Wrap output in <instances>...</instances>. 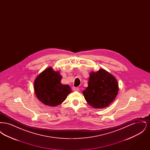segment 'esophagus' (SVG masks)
Returning <instances> with one entry per match:
<instances>
[{
  "label": "esophagus",
  "mask_w": 150,
  "mask_h": 150,
  "mask_svg": "<svg viewBox=\"0 0 150 150\" xmlns=\"http://www.w3.org/2000/svg\"><path fill=\"white\" fill-rule=\"evenodd\" d=\"M72 90L74 91H79V88L78 87H75V86H73L72 87Z\"/></svg>",
  "instance_id": "34e87169"
}]
</instances>
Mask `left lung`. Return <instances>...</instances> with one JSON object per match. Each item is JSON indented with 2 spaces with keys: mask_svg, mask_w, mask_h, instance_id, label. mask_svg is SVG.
Returning a JSON list of instances; mask_svg holds the SVG:
<instances>
[{
  "mask_svg": "<svg viewBox=\"0 0 150 150\" xmlns=\"http://www.w3.org/2000/svg\"><path fill=\"white\" fill-rule=\"evenodd\" d=\"M119 91L114 76L104 69L90 74L88 86L83 91L86 101L92 107H107L115 99Z\"/></svg>",
  "mask_w": 150,
  "mask_h": 150,
  "instance_id": "obj_1",
  "label": "left lung"
}]
</instances>
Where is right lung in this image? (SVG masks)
Here are the masks:
<instances>
[{
	"instance_id": "right-lung-1",
	"label": "right lung",
	"mask_w": 150,
	"mask_h": 150,
	"mask_svg": "<svg viewBox=\"0 0 150 150\" xmlns=\"http://www.w3.org/2000/svg\"><path fill=\"white\" fill-rule=\"evenodd\" d=\"M59 72L49 67L40 74L34 81V91L37 98L44 105L56 106L64 101L71 93L70 86L61 83Z\"/></svg>"
}]
</instances>
